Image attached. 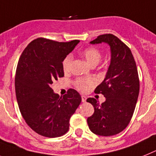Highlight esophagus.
I'll use <instances>...</instances> for the list:
<instances>
[{"label": "esophagus", "mask_w": 156, "mask_h": 156, "mask_svg": "<svg viewBox=\"0 0 156 156\" xmlns=\"http://www.w3.org/2000/svg\"><path fill=\"white\" fill-rule=\"evenodd\" d=\"M86 97L84 96V95H82V102H86Z\"/></svg>", "instance_id": "obj_1"}]
</instances>
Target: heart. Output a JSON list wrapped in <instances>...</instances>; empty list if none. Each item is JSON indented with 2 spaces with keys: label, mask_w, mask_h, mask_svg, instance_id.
Masks as SVG:
<instances>
[{
  "label": "heart",
  "mask_w": 156,
  "mask_h": 156,
  "mask_svg": "<svg viewBox=\"0 0 156 156\" xmlns=\"http://www.w3.org/2000/svg\"><path fill=\"white\" fill-rule=\"evenodd\" d=\"M82 55L86 58V60L90 65L92 66H96L99 63L101 58V53L100 50L98 48H94V47H89V48H85L82 52ZM72 57L71 55H68L66 56V58H64L62 61V68H63L64 71H69L71 65ZM96 83L95 80L92 78H76L74 81V85H75L76 88L78 90H80L82 92H85L88 90L90 87L94 86Z\"/></svg>",
  "instance_id": "1"
}]
</instances>
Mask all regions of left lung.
Listing matches in <instances>:
<instances>
[{
	"label": "left lung",
	"instance_id": "8db88e82",
	"mask_svg": "<svg viewBox=\"0 0 156 156\" xmlns=\"http://www.w3.org/2000/svg\"><path fill=\"white\" fill-rule=\"evenodd\" d=\"M102 42L110 46L111 62L105 78L94 93L103 94L105 101L100 104L94 98L86 100L94 108V114L87 118V123L94 134L110 136L129 125L138 99L140 80L130 48L112 34L98 36L90 44Z\"/></svg>",
	"mask_w": 156,
	"mask_h": 156
}]
</instances>
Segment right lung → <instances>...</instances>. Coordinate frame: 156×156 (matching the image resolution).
<instances>
[{"label":"right lung","instance_id":"add662e5","mask_svg":"<svg viewBox=\"0 0 156 156\" xmlns=\"http://www.w3.org/2000/svg\"><path fill=\"white\" fill-rule=\"evenodd\" d=\"M79 40L57 42L45 38L31 41L20 57L15 78L16 96L27 125L43 136H62L82 101L74 89L59 97L51 85L64 76L62 61Z\"/></svg>","mask_w":156,"mask_h":156}]
</instances>
